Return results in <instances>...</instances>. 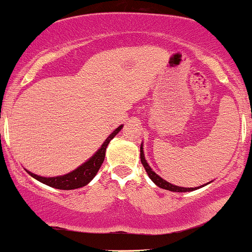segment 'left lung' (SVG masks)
Returning <instances> with one entry per match:
<instances>
[{"mask_svg":"<svg viewBox=\"0 0 252 252\" xmlns=\"http://www.w3.org/2000/svg\"><path fill=\"white\" fill-rule=\"evenodd\" d=\"M140 160H141V164L144 165V168H145L146 172H148L149 177L152 180V182L155 183V185L158 186L159 188H163V189H166V190H170V191H177V193H185V191H193V190H196V189H199V187H195V188H185V187H179V186H175V185H171L170 182H168V181L163 180L162 177L159 176V175H157L156 172L151 169V166L149 165L148 162H146L145 157H144V150H143V144L140 145ZM206 186V185H203ZM203 186H200V188L203 187Z\"/></svg>","mask_w":252,"mask_h":252,"instance_id":"left-lung-1","label":"left lung"}]
</instances>
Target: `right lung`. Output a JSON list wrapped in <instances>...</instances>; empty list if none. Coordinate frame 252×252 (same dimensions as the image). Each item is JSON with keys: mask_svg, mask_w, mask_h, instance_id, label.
<instances>
[{"mask_svg": "<svg viewBox=\"0 0 252 252\" xmlns=\"http://www.w3.org/2000/svg\"><path fill=\"white\" fill-rule=\"evenodd\" d=\"M123 128V125L119 126L115 131H113V133L109 134V137L104 140V143L101 145V148L95 152L94 156H92L90 159L87 160L86 163L82 164L81 166H78L77 169L69 172V174L63 175V176H56V177H42L38 176V175L33 174V172L26 170L28 174L32 177H34L35 180H38L39 182L44 183V185L50 186V187L56 188V189H63V190H71V189H77L81 187H84L95 177V175L97 174L98 169L102 165L104 156H106V149L108 146L109 141L117 135L119 132Z\"/></svg>", "mask_w": 252, "mask_h": 252, "instance_id": "1", "label": "right lung"}]
</instances>
